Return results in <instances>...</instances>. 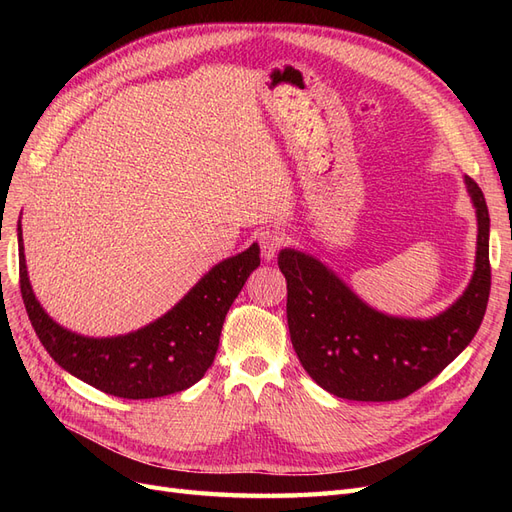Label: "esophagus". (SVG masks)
<instances>
[{"label": "esophagus", "instance_id": "1", "mask_svg": "<svg viewBox=\"0 0 512 512\" xmlns=\"http://www.w3.org/2000/svg\"><path fill=\"white\" fill-rule=\"evenodd\" d=\"M260 254L265 260H273L275 254L280 252V247L284 245V232L277 228H267L260 232Z\"/></svg>", "mask_w": 512, "mask_h": 512}]
</instances>
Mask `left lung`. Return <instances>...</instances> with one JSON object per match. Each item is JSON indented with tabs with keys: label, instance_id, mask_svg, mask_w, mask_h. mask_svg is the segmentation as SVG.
Here are the masks:
<instances>
[{
	"label": "left lung",
	"instance_id": "left-lung-1",
	"mask_svg": "<svg viewBox=\"0 0 512 512\" xmlns=\"http://www.w3.org/2000/svg\"><path fill=\"white\" fill-rule=\"evenodd\" d=\"M466 188L476 207L474 275L442 314L414 320L371 309L314 256L282 250L288 284L290 342L303 369L324 391L352 401H395L418 391L457 359L483 322L489 288V211L474 179Z\"/></svg>",
	"mask_w": 512,
	"mask_h": 512
}]
</instances>
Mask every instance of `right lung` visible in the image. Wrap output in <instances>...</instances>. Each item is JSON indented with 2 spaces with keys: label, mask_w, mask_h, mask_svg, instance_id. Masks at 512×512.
<instances>
[{
  "label": "right lung",
  "mask_w": 512,
  "mask_h": 512,
  "mask_svg": "<svg viewBox=\"0 0 512 512\" xmlns=\"http://www.w3.org/2000/svg\"><path fill=\"white\" fill-rule=\"evenodd\" d=\"M258 265L260 247L254 243L218 262L156 322L119 337H85L59 327L38 303L27 277L19 222L21 294L42 346L72 376L123 399L173 395L203 378L218 352L228 309Z\"/></svg>",
  "instance_id": "add662e5"
}]
</instances>
